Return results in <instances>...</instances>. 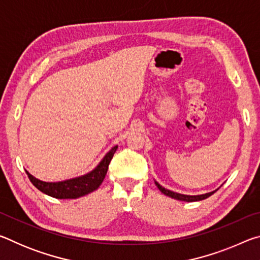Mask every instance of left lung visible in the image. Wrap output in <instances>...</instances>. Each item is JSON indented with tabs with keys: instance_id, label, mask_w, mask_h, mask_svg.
Instances as JSON below:
<instances>
[{
	"instance_id": "8db88e82",
	"label": "left lung",
	"mask_w": 260,
	"mask_h": 260,
	"mask_svg": "<svg viewBox=\"0 0 260 260\" xmlns=\"http://www.w3.org/2000/svg\"><path fill=\"white\" fill-rule=\"evenodd\" d=\"M156 186L158 187V189L164 193V195L166 196H170L172 197V199H175V200H179V201H184V202H196V201H202V200H205L208 199V197H210L211 195H213V193L218 190H214V191H211V192H206V193H203V195H196V196H190V195H182V193H178V192H174V191H171L169 190V189H165L164 187H161L159 183L158 182H155Z\"/></svg>"
}]
</instances>
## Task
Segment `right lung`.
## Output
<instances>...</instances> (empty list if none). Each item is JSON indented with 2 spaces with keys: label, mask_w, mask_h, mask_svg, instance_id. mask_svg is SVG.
I'll list each match as a JSON object with an SVG mask.
<instances>
[{
  "label": "right lung",
  "mask_w": 260,
  "mask_h": 260,
  "mask_svg": "<svg viewBox=\"0 0 260 260\" xmlns=\"http://www.w3.org/2000/svg\"><path fill=\"white\" fill-rule=\"evenodd\" d=\"M117 146L113 147L110 150L105 157L100 162L95 170L91 172L87 173L82 177L65 180V181L60 182H43L34 178L33 175H30L28 172H26L28 175V179L30 180L35 187L39 190L47 193L55 199H78L83 195H87L91 191L96 190L100 187V184L103 182V180L107 175L109 164L111 161L114 152L117 150Z\"/></svg>",
  "instance_id": "right-lung-1"
}]
</instances>
